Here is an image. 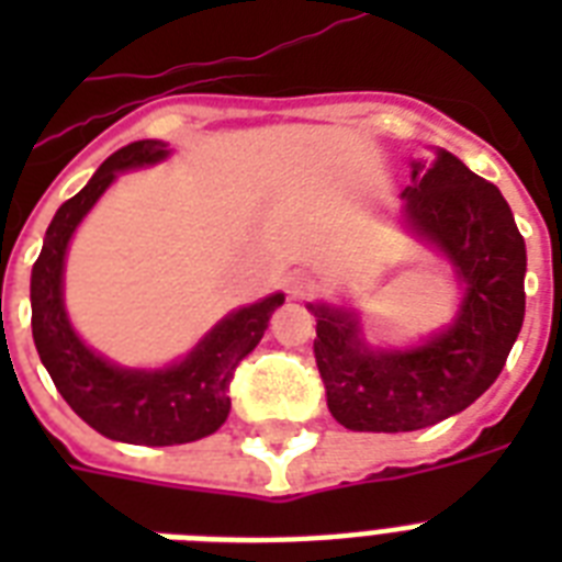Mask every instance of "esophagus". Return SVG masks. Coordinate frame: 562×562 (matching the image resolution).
Segmentation results:
<instances>
[{
    "label": "esophagus",
    "mask_w": 562,
    "mask_h": 562,
    "mask_svg": "<svg viewBox=\"0 0 562 562\" xmlns=\"http://www.w3.org/2000/svg\"><path fill=\"white\" fill-rule=\"evenodd\" d=\"M315 280L308 277V273H294L289 280V297L291 300H306L315 294Z\"/></svg>",
    "instance_id": "1"
}]
</instances>
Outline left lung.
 <instances>
[{
	"instance_id": "obj_1",
	"label": "left lung",
	"mask_w": 562,
	"mask_h": 562,
	"mask_svg": "<svg viewBox=\"0 0 562 562\" xmlns=\"http://www.w3.org/2000/svg\"><path fill=\"white\" fill-rule=\"evenodd\" d=\"M400 224L452 268L458 312L408 347H375L359 308L306 303L326 405L350 431H417L461 414L496 382L525 321V238L493 183L454 154L411 162Z\"/></svg>"
}]
</instances>
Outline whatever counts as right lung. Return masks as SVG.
<instances>
[{"label": "right lung", "instance_id": "add662e5", "mask_svg": "<svg viewBox=\"0 0 562 562\" xmlns=\"http://www.w3.org/2000/svg\"><path fill=\"white\" fill-rule=\"evenodd\" d=\"M171 154L160 139H139L101 162L81 192L60 203L31 268V335L43 368L69 408L99 435L136 446L192 443L224 426L233 370L262 341L285 294H268L224 315L183 359L166 368H122L83 344L66 315V250L87 212L122 171L157 166Z\"/></svg>", "mask_w": 562, "mask_h": 562}]
</instances>
